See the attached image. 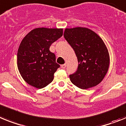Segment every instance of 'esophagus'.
<instances>
[{"label":"esophagus","mask_w":126,"mask_h":126,"mask_svg":"<svg viewBox=\"0 0 126 126\" xmlns=\"http://www.w3.org/2000/svg\"><path fill=\"white\" fill-rule=\"evenodd\" d=\"M66 64H62V65H61V67H62V68H63V69H64V68H66Z\"/></svg>","instance_id":"esophagus-1"}]
</instances>
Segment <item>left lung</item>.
I'll list each match as a JSON object with an SVG mask.
<instances>
[{
	"instance_id": "left-lung-1",
	"label": "left lung",
	"mask_w": 126,
	"mask_h": 126,
	"mask_svg": "<svg viewBox=\"0 0 126 126\" xmlns=\"http://www.w3.org/2000/svg\"><path fill=\"white\" fill-rule=\"evenodd\" d=\"M63 35L78 60L77 70L70 75L72 84L82 89L97 86L110 65L109 52L103 40L94 32L84 27L66 28Z\"/></svg>"
}]
</instances>
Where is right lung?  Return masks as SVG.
<instances>
[{
    "instance_id": "obj_1",
    "label": "right lung",
    "mask_w": 126,
    "mask_h": 126,
    "mask_svg": "<svg viewBox=\"0 0 126 126\" xmlns=\"http://www.w3.org/2000/svg\"><path fill=\"white\" fill-rule=\"evenodd\" d=\"M62 35L63 28L42 27L31 30L21 40L17 53V68L29 85L42 89L53 80L60 66L49 48Z\"/></svg>"
}]
</instances>
